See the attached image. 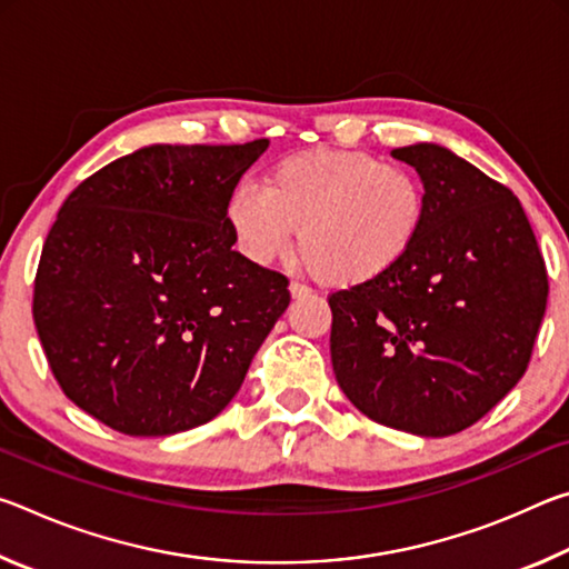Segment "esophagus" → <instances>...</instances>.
Returning <instances> with one entry per match:
<instances>
[{
  "mask_svg": "<svg viewBox=\"0 0 569 569\" xmlns=\"http://www.w3.org/2000/svg\"><path fill=\"white\" fill-rule=\"evenodd\" d=\"M288 291H291V296L293 298H306V296H311L313 291L308 286H303V283H298V281H293L291 286H288Z\"/></svg>",
  "mask_w": 569,
  "mask_h": 569,
  "instance_id": "esophagus-1",
  "label": "esophagus"
}]
</instances>
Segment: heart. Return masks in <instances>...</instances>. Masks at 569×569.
I'll use <instances>...</instances> for the list:
<instances>
[{
  "mask_svg": "<svg viewBox=\"0 0 569 569\" xmlns=\"http://www.w3.org/2000/svg\"><path fill=\"white\" fill-rule=\"evenodd\" d=\"M226 223L246 261L268 266L298 243L331 286H363L407 261L429 220L417 170L366 152L306 150L278 160L263 188L238 182Z\"/></svg>",
  "mask_w": 569,
  "mask_h": 569,
  "instance_id": "obj_1",
  "label": "heart"
}]
</instances>
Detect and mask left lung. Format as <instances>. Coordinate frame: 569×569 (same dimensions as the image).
I'll list each match as a JSON object with an SVG mask.
<instances>
[{"label": "left lung", "instance_id": "obj_1", "mask_svg": "<svg viewBox=\"0 0 569 569\" xmlns=\"http://www.w3.org/2000/svg\"><path fill=\"white\" fill-rule=\"evenodd\" d=\"M391 156L427 182L429 220L397 271L329 296L333 373L377 423L449 437L522 379L550 293L547 268L502 182L431 142Z\"/></svg>", "mask_w": 569, "mask_h": 569}]
</instances>
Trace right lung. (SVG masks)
<instances>
[{"label": "right lung", "mask_w": 569, "mask_h": 569, "mask_svg": "<svg viewBox=\"0 0 569 569\" xmlns=\"http://www.w3.org/2000/svg\"><path fill=\"white\" fill-rule=\"evenodd\" d=\"M266 148H142L57 213L34 326L64 397L110 429L168 437L218 417L291 303L283 273L233 250L223 213Z\"/></svg>", "instance_id": "right-lung-1"}]
</instances>
